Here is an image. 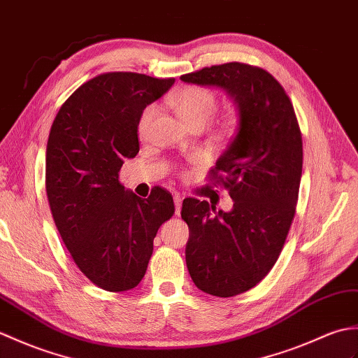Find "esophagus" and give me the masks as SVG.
<instances>
[{
  "label": "esophagus",
  "instance_id": "esophagus-1",
  "mask_svg": "<svg viewBox=\"0 0 358 358\" xmlns=\"http://www.w3.org/2000/svg\"><path fill=\"white\" fill-rule=\"evenodd\" d=\"M174 205H176V214L179 216L180 206H182V196L180 194H174Z\"/></svg>",
  "mask_w": 358,
  "mask_h": 358
}]
</instances>
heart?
I'll return each instance as SVG.
<instances>
[{
  "label": "heart",
  "instance_id": "obj_1",
  "mask_svg": "<svg viewBox=\"0 0 358 358\" xmlns=\"http://www.w3.org/2000/svg\"><path fill=\"white\" fill-rule=\"evenodd\" d=\"M171 102L178 110L180 117L189 127L205 125L210 121L217 108V96L208 87L202 85H184L173 94ZM156 115V106H148L139 119V133L145 134L152 125ZM236 124L234 116H228L224 122L225 130H231Z\"/></svg>",
  "mask_w": 358,
  "mask_h": 358
}]
</instances>
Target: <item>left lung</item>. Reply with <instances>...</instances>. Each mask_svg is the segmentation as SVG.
<instances>
[{"mask_svg":"<svg viewBox=\"0 0 358 358\" xmlns=\"http://www.w3.org/2000/svg\"><path fill=\"white\" fill-rule=\"evenodd\" d=\"M184 83L216 85L239 108V129L210 182L228 189L229 213L187 197L188 273L201 291L233 297L265 279L279 259L292 224L303 165V142L292 102L262 67L227 62L182 75Z\"/></svg>","mask_w":358,"mask_h":358,"instance_id":"obj_1","label":"left lung"}]
</instances>
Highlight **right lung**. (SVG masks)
<instances>
[{
	"label": "right lung",
	"mask_w": 358,
	"mask_h": 358,
	"mask_svg": "<svg viewBox=\"0 0 358 358\" xmlns=\"http://www.w3.org/2000/svg\"><path fill=\"white\" fill-rule=\"evenodd\" d=\"M174 84L133 71H108L70 94L52 124L45 152V192L71 259L96 287H138L153 254L159 227L174 214L170 192L148 199L119 180L127 157L139 152L144 108Z\"/></svg>",
	"instance_id": "right-lung-1"
}]
</instances>
